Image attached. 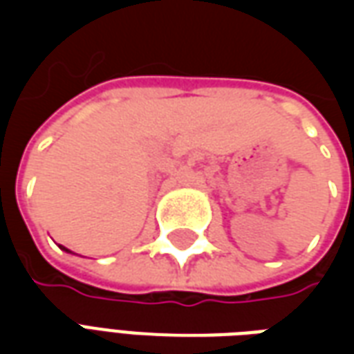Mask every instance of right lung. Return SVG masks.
<instances>
[{
    "instance_id": "add662e5",
    "label": "right lung",
    "mask_w": 354,
    "mask_h": 354,
    "mask_svg": "<svg viewBox=\"0 0 354 354\" xmlns=\"http://www.w3.org/2000/svg\"><path fill=\"white\" fill-rule=\"evenodd\" d=\"M62 250H66V252H68V248H64V246H62Z\"/></svg>"
}]
</instances>
